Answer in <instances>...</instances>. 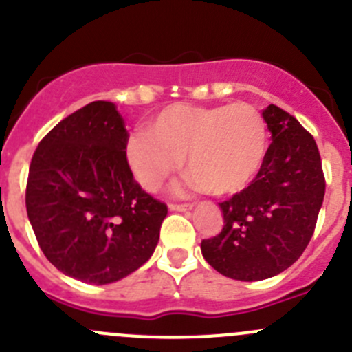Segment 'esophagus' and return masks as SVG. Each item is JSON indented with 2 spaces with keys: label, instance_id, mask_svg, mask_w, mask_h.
Listing matches in <instances>:
<instances>
[{
  "label": "esophagus",
  "instance_id": "1",
  "mask_svg": "<svg viewBox=\"0 0 352 352\" xmlns=\"http://www.w3.org/2000/svg\"><path fill=\"white\" fill-rule=\"evenodd\" d=\"M170 210H178V212H185V210H192V204H169Z\"/></svg>",
  "mask_w": 352,
  "mask_h": 352
}]
</instances>
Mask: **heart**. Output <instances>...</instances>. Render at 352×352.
Instances as JSON below:
<instances>
[{
    "label": "heart",
    "instance_id": "1",
    "mask_svg": "<svg viewBox=\"0 0 352 352\" xmlns=\"http://www.w3.org/2000/svg\"><path fill=\"white\" fill-rule=\"evenodd\" d=\"M267 126L249 103H173L150 119L148 133L126 143V160L146 192H159L176 170L186 167L197 190L235 195L254 183L267 155Z\"/></svg>",
    "mask_w": 352,
    "mask_h": 352
}]
</instances>
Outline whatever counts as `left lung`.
Returning <instances> with one entry per match:
<instances>
[{"label":"left lung","instance_id":"8db88e82","mask_svg":"<svg viewBox=\"0 0 352 352\" xmlns=\"http://www.w3.org/2000/svg\"><path fill=\"white\" fill-rule=\"evenodd\" d=\"M271 145L250 186L219 204L224 226L202 240V256L221 274L257 282L292 266L313 236L324 197L313 136L276 105L263 110Z\"/></svg>","mask_w":352,"mask_h":352}]
</instances>
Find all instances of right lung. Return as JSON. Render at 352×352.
I'll return each mask as SVG.
<instances>
[{"instance_id": "add662e5", "label": "right lung", "mask_w": 352, "mask_h": 352, "mask_svg": "<svg viewBox=\"0 0 352 352\" xmlns=\"http://www.w3.org/2000/svg\"><path fill=\"white\" fill-rule=\"evenodd\" d=\"M128 131L112 102H91L41 140L29 167L25 207L46 259L95 285L150 259L167 206L143 192L126 160Z\"/></svg>"}]
</instances>
